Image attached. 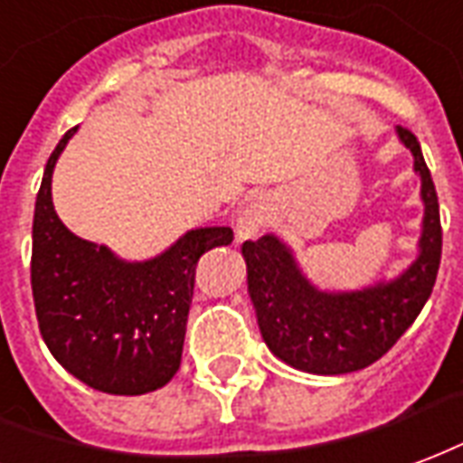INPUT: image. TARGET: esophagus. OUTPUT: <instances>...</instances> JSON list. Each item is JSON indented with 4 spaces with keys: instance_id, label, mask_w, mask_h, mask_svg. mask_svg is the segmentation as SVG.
I'll return each mask as SVG.
<instances>
[{
    "instance_id": "esophagus-1",
    "label": "esophagus",
    "mask_w": 463,
    "mask_h": 463,
    "mask_svg": "<svg viewBox=\"0 0 463 463\" xmlns=\"http://www.w3.org/2000/svg\"><path fill=\"white\" fill-rule=\"evenodd\" d=\"M269 222V214H266V207L261 202H249L246 207L239 209V214L234 219V232L239 239H254L261 229L266 227Z\"/></svg>"
}]
</instances>
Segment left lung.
I'll return each instance as SVG.
<instances>
[{
    "label": "left lung",
    "mask_w": 463,
    "mask_h": 463,
    "mask_svg": "<svg viewBox=\"0 0 463 463\" xmlns=\"http://www.w3.org/2000/svg\"><path fill=\"white\" fill-rule=\"evenodd\" d=\"M394 130L414 157L424 204L417 256L402 273L353 291H326L276 234L241 246L261 338L273 355L301 373L345 374L373 365L402 338L431 296L441 261L439 202L417 137L400 125Z\"/></svg>",
    "instance_id": "1"
}]
</instances>
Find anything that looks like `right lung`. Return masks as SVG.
Returning <instances> with one entry per match:
<instances>
[{
    "mask_svg": "<svg viewBox=\"0 0 463 463\" xmlns=\"http://www.w3.org/2000/svg\"><path fill=\"white\" fill-rule=\"evenodd\" d=\"M43 170L32 232V291L39 330L63 370L98 392L145 394L180 370L199 256L232 244L229 227H197L145 261L86 241L56 214L53 167Z\"/></svg>",
    "mask_w": 463,
    "mask_h": 463,
    "instance_id": "1",
    "label": "right lung"
}]
</instances>
